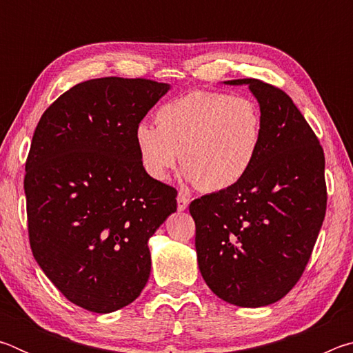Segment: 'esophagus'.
I'll list each match as a JSON object with an SVG mask.
<instances>
[{
	"mask_svg": "<svg viewBox=\"0 0 353 353\" xmlns=\"http://www.w3.org/2000/svg\"><path fill=\"white\" fill-rule=\"evenodd\" d=\"M188 204H190V199L187 198V196L182 194V193L177 196V208H179V212H183V210H187Z\"/></svg>",
	"mask_w": 353,
	"mask_h": 353,
	"instance_id": "1",
	"label": "esophagus"
}]
</instances>
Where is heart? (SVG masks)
<instances>
[{
  "label": "heart",
  "mask_w": 353,
  "mask_h": 353,
  "mask_svg": "<svg viewBox=\"0 0 353 353\" xmlns=\"http://www.w3.org/2000/svg\"><path fill=\"white\" fill-rule=\"evenodd\" d=\"M155 124H137L134 143L143 171L165 182L181 163L188 181L204 191L234 187L259 154L263 118L255 101L193 90L159 107Z\"/></svg>",
  "instance_id": "obj_1"
}]
</instances>
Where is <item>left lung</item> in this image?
I'll return each mask as SVG.
<instances>
[{"instance_id":"obj_1","label":"left lung","mask_w":353,"mask_h":353,"mask_svg":"<svg viewBox=\"0 0 353 353\" xmlns=\"http://www.w3.org/2000/svg\"><path fill=\"white\" fill-rule=\"evenodd\" d=\"M248 83L263 134L252 166L234 187L190 204L199 271L214 294L265 307L288 294L312 256L327 208L325 157L307 119L280 88Z\"/></svg>"}]
</instances>
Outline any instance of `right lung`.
<instances>
[{
	"label": "right lung",
	"instance_id": "right-lung-1",
	"mask_svg": "<svg viewBox=\"0 0 353 353\" xmlns=\"http://www.w3.org/2000/svg\"><path fill=\"white\" fill-rule=\"evenodd\" d=\"M170 90L151 79L77 83L41 115L26 160L29 243L41 271L93 313L134 302L151 272L148 241L177 191L143 171L134 130Z\"/></svg>",
	"mask_w": 353,
	"mask_h": 353
}]
</instances>
